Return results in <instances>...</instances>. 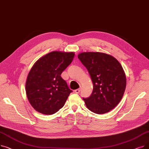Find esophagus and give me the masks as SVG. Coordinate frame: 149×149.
<instances>
[{"instance_id":"34e87169","label":"esophagus","mask_w":149,"mask_h":149,"mask_svg":"<svg viewBox=\"0 0 149 149\" xmlns=\"http://www.w3.org/2000/svg\"><path fill=\"white\" fill-rule=\"evenodd\" d=\"M80 91H81V89H80V88H79V89H75V90L74 91V92H75L76 93H79L80 92Z\"/></svg>"}]
</instances>
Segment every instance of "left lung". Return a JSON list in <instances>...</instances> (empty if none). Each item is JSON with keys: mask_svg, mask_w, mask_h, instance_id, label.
I'll return each instance as SVG.
<instances>
[{"mask_svg": "<svg viewBox=\"0 0 149 149\" xmlns=\"http://www.w3.org/2000/svg\"><path fill=\"white\" fill-rule=\"evenodd\" d=\"M86 68L93 84L91 95L83 98L86 106L97 114L109 112L121 101L126 78L118 61L102 52H83L78 56Z\"/></svg>", "mask_w": 149, "mask_h": 149, "instance_id": "1", "label": "left lung"}]
</instances>
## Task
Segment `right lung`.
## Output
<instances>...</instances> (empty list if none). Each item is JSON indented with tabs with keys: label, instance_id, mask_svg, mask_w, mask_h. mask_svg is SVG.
<instances>
[{
	"label": "right lung",
	"instance_id": "1",
	"mask_svg": "<svg viewBox=\"0 0 149 149\" xmlns=\"http://www.w3.org/2000/svg\"><path fill=\"white\" fill-rule=\"evenodd\" d=\"M74 52H51L38 60L31 68L26 83L30 104L37 112L52 115L64 106L72 92L60 76L72 63Z\"/></svg>",
	"mask_w": 149,
	"mask_h": 149
}]
</instances>
